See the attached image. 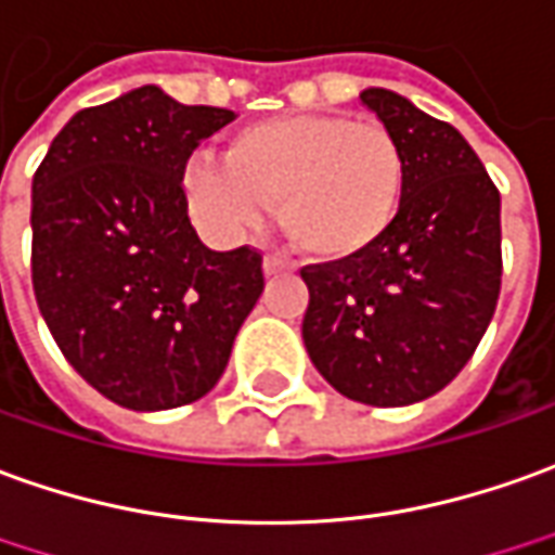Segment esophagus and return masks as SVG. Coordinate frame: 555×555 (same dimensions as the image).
Segmentation results:
<instances>
[{
	"label": "esophagus",
	"mask_w": 555,
	"mask_h": 555,
	"mask_svg": "<svg viewBox=\"0 0 555 555\" xmlns=\"http://www.w3.org/2000/svg\"><path fill=\"white\" fill-rule=\"evenodd\" d=\"M262 271H266V278H274V274L293 271V262L278 254H266V259H262Z\"/></svg>",
	"instance_id": "esophagus-1"
}]
</instances>
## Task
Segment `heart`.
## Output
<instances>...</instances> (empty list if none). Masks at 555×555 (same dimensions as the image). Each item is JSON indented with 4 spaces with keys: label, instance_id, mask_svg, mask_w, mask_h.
<instances>
[{
    "label": "heart",
    "instance_id": "b5f03b06",
    "mask_svg": "<svg viewBox=\"0 0 555 555\" xmlns=\"http://www.w3.org/2000/svg\"><path fill=\"white\" fill-rule=\"evenodd\" d=\"M408 159L380 124L341 114H284L241 126L223 166L193 159L183 196L198 227L238 238L278 205V223L317 259H353L396 227Z\"/></svg>",
    "mask_w": 555,
    "mask_h": 555
}]
</instances>
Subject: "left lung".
I'll list each match as a JSON object with an SVG mask.
<instances>
[{
	"label": "left lung",
	"mask_w": 555,
	"mask_h": 555,
	"mask_svg": "<svg viewBox=\"0 0 555 555\" xmlns=\"http://www.w3.org/2000/svg\"><path fill=\"white\" fill-rule=\"evenodd\" d=\"M362 105L399 139L408 190L372 250L301 269L305 350L341 396L401 408L465 369L502 289V198L460 129L404 95L369 87Z\"/></svg>",
	"instance_id": "8db88e82"
}]
</instances>
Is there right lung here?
I'll return each instance as SVG.
<instances>
[{"mask_svg": "<svg viewBox=\"0 0 555 555\" xmlns=\"http://www.w3.org/2000/svg\"><path fill=\"white\" fill-rule=\"evenodd\" d=\"M235 111L156 83L78 111L33 178V286L72 369L129 411L208 396L262 296V256L211 250L183 168Z\"/></svg>", "mask_w": 555, "mask_h": 555, "instance_id": "add662e5", "label": "right lung"}]
</instances>
